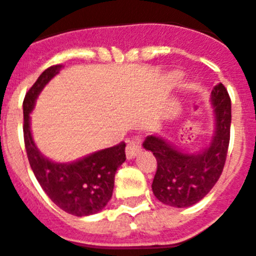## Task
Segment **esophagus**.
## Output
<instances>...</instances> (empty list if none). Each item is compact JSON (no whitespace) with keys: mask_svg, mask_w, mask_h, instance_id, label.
Here are the masks:
<instances>
[{"mask_svg":"<svg viewBox=\"0 0 256 256\" xmlns=\"http://www.w3.org/2000/svg\"><path fill=\"white\" fill-rule=\"evenodd\" d=\"M141 137H133L130 141H128L126 144V159H133L136 156L138 155L141 152L142 148H141Z\"/></svg>","mask_w":256,"mask_h":256,"instance_id":"1","label":"esophagus"}]
</instances>
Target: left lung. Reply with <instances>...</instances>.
<instances>
[{
  "instance_id": "left-lung-1",
  "label": "left lung",
  "mask_w": 256,
  "mask_h": 256,
  "mask_svg": "<svg viewBox=\"0 0 256 256\" xmlns=\"http://www.w3.org/2000/svg\"><path fill=\"white\" fill-rule=\"evenodd\" d=\"M216 130L209 144L198 152H186L160 136H148L142 146L158 162L152 192L162 204L188 208L204 198L224 168L230 144V98L222 83L212 88Z\"/></svg>"
}]
</instances>
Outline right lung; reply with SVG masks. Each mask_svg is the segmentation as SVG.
Instances as JSON below:
<instances>
[{
  "mask_svg": "<svg viewBox=\"0 0 256 256\" xmlns=\"http://www.w3.org/2000/svg\"><path fill=\"white\" fill-rule=\"evenodd\" d=\"M62 65H54L38 76L26 94L24 144L30 168L47 196L60 209L76 216L101 212L112 196L118 168L126 162V144L104 148L72 162H56L44 156L30 132V112L44 86L58 74Z\"/></svg>",
  "mask_w": 256,
  "mask_h": 256,
  "instance_id": "right-lung-1",
  "label": "right lung"
}]
</instances>
